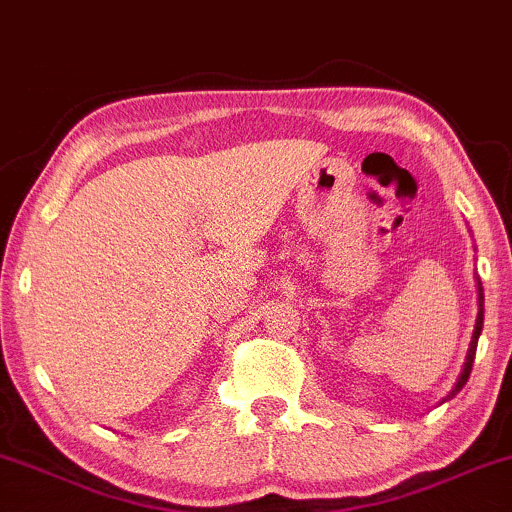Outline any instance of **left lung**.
<instances>
[{"instance_id":"left-lung-1","label":"left lung","mask_w":512,"mask_h":512,"mask_svg":"<svg viewBox=\"0 0 512 512\" xmlns=\"http://www.w3.org/2000/svg\"><path fill=\"white\" fill-rule=\"evenodd\" d=\"M482 300H484V295H482V286H479V307H482ZM482 324H484V310H479V315H477V324H474V334H472L470 350H467V362H465L463 374H460L458 384H455V389H453L451 396H455V393H458L460 389H463V386L467 384V379H470L472 362H474V353H477V341H479V334H482Z\"/></svg>"}]
</instances>
